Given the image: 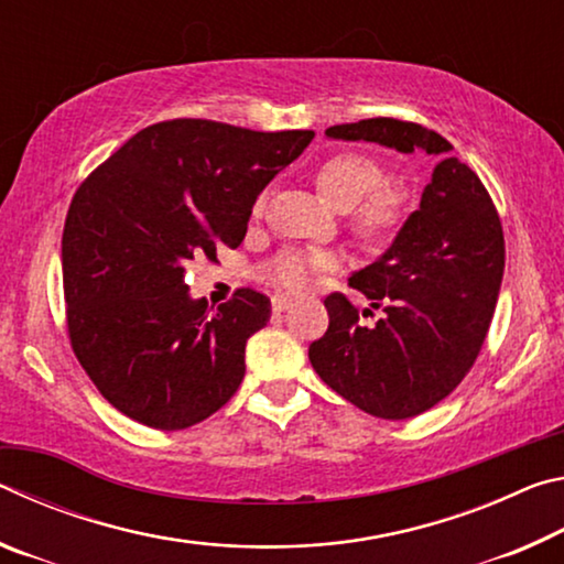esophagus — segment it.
Instances as JSON below:
<instances>
[{"label": "esophagus", "mask_w": 564, "mask_h": 564, "mask_svg": "<svg viewBox=\"0 0 564 564\" xmlns=\"http://www.w3.org/2000/svg\"><path fill=\"white\" fill-rule=\"evenodd\" d=\"M271 308H273V313H283L285 308H291V299L289 295H273Z\"/></svg>", "instance_id": "1"}]
</instances>
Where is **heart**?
I'll use <instances>...</instances> for the list:
<instances>
[{
	"label": "heart",
	"mask_w": 564,
	"mask_h": 564,
	"mask_svg": "<svg viewBox=\"0 0 564 564\" xmlns=\"http://www.w3.org/2000/svg\"><path fill=\"white\" fill-rule=\"evenodd\" d=\"M380 161L362 151H333L316 166V186L321 196L340 212L360 238L370 243L390 241L413 214L415 196L405 181H383ZM263 212V198L253 206V214ZM336 265L326 251H283L265 269V275L285 291L308 289L316 273Z\"/></svg>",
	"instance_id": "b5f03b06"
}]
</instances>
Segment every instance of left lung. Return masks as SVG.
Returning a JSON list of instances; mask_svg holds the SVG:
<instances>
[{
    "instance_id": "1",
    "label": "left lung",
    "mask_w": 564,
    "mask_h": 564,
    "mask_svg": "<svg viewBox=\"0 0 564 564\" xmlns=\"http://www.w3.org/2000/svg\"><path fill=\"white\" fill-rule=\"evenodd\" d=\"M326 133L441 156L393 246L348 281L380 318L362 326L356 305L330 293L328 330L308 348L313 370L348 403L383 420L415 417L460 386L488 338L505 269L498 208L433 129L376 117Z\"/></svg>"
}]
</instances>
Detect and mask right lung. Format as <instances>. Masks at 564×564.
Wrapping results in <instances>:
<instances>
[{"instance_id": "add662e5", "label": "right lung", "mask_w": 564, "mask_h": 564, "mask_svg": "<svg viewBox=\"0 0 564 564\" xmlns=\"http://www.w3.org/2000/svg\"><path fill=\"white\" fill-rule=\"evenodd\" d=\"M313 131H253L208 119L141 129L82 181L62 236L66 330L109 403L141 425L184 431L214 415L246 373V340L271 318L256 289L208 308L188 261L241 246L269 181Z\"/></svg>"}]
</instances>
